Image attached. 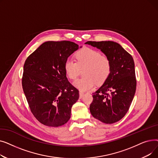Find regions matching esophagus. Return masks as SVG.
Segmentation results:
<instances>
[{
	"label": "esophagus",
	"instance_id": "esophagus-1",
	"mask_svg": "<svg viewBox=\"0 0 158 158\" xmlns=\"http://www.w3.org/2000/svg\"><path fill=\"white\" fill-rule=\"evenodd\" d=\"M84 95V92H82V91H80L79 92V97L81 98Z\"/></svg>",
	"mask_w": 158,
	"mask_h": 158
}]
</instances>
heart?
Returning a JSON list of instances; mask_svg holds the SVG:
<instances>
[{
    "label": "heart",
    "instance_id": "1",
    "mask_svg": "<svg viewBox=\"0 0 158 158\" xmlns=\"http://www.w3.org/2000/svg\"><path fill=\"white\" fill-rule=\"evenodd\" d=\"M77 62L71 59L66 60L64 69L69 79H75L81 70H84V77L73 82V86L81 91H88L97 84H102L109 77L111 70V63L108 57L102 56L94 49L83 48L76 55Z\"/></svg>",
    "mask_w": 158,
    "mask_h": 158
}]
</instances>
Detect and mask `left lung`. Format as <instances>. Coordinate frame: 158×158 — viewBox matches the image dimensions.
Returning a JSON list of instances; mask_svg holds the SVG:
<instances>
[{
    "instance_id": "obj_1",
    "label": "left lung",
    "mask_w": 158,
    "mask_h": 158,
    "mask_svg": "<svg viewBox=\"0 0 158 158\" xmlns=\"http://www.w3.org/2000/svg\"><path fill=\"white\" fill-rule=\"evenodd\" d=\"M85 44L100 49L111 63L109 77L93 94L90 113L103 123H115L126 115L135 94L136 80L133 58L114 41H89Z\"/></svg>"
}]
</instances>
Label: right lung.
<instances>
[{"mask_svg":"<svg viewBox=\"0 0 158 158\" xmlns=\"http://www.w3.org/2000/svg\"><path fill=\"white\" fill-rule=\"evenodd\" d=\"M79 45L72 41H46L25 61L22 88L31 111L42 124L59 127L67 122L79 99L68 81L64 64Z\"/></svg>","mask_w":158,"mask_h":158,"instance_id":"right-lung-1","label":"right lung"}]
</instances>
